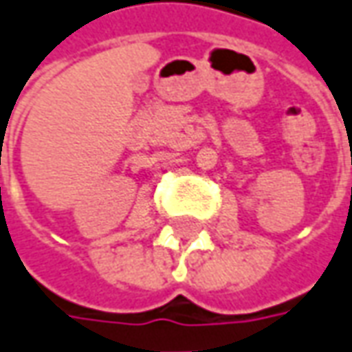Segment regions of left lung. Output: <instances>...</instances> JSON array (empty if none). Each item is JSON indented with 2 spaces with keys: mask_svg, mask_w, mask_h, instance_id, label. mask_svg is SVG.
Listing matches in <instances>:
<instances>
[{
  "mask_svg": "<svg viewBox=\"0 0 352 352\" xmlns=\"http://www.w3.org/2000/svg\"><path fill=\"white\" fill-rule=\"evenodd\" d=\"M351 192H352V190H351Z\"/></svg>",
  "mask_w": 352,
  "mask_h": 352,
  "instance_id": "obj_1",
  "label": "left lung"
}]
</instances>
